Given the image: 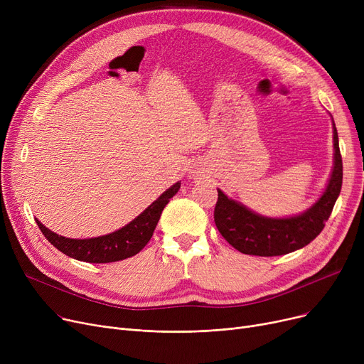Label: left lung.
Returning a JSON list of instances; mask_svg holds the SVG:
<instances>
[{
	"label": "left lung",
	"mask_w": 364,
	"mask_h": 364,
	"mask_svg": "<svg viewBox=\"0 0 364 364\" xmlns=\"http://www.w3.org/2000/svg\"><path fill=\"white\" fill-rule=\"evenodd\" d=\"M333 169L320 199L307 211L289 218L262 217L228 199L218 188L214 221L221 236L246 255L276 257L307 246L323 230L342 187V158L333 124Z\"/></svg>",
	"instance_id": "1"
}]
</instances>
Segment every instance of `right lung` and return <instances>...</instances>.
<instances>
[{"label": "right lung", "mask_w": 364, "mask_h": 364, "mask_svg": "<svg viewBox=\"0 0 364 364\" xmlns=\"http://www.w3.org/2000/svg\"><path fill=\"white\" fill-rule=\"evenodd\" d=\"M180 186H181L180 181L176 183L174 186H171L166 192H164L155 202H153L150 206H147L137 218H134L125 227L119 228V230L113 232L110 235H105L99 237H91V239L63 237L48 230V228L38 220L35 221L38 227H40L43 235L46 236V239L53 246H55L60 252H63L70 258L84 261V262H95V264L121 261L139 254L147 245V242L153 236V232H155L164 208L166 206L169 199L178 192Z\"/></svg>", "instance_id": "obj_1"}]
</instances>
